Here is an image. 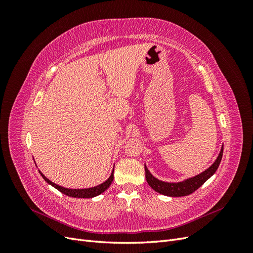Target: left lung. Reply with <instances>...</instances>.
Listing matches in <instances>:
<instances>
[{"label": "left lung", "instance_id": "1", "mask_svg": "<svg viewBox=\"0 0 253 253\" xmlns=\"http://www.w3.org/2000/svg\"><path fill=\"white\" fill-rule=\"evenodd\" d=\"M223 151H224V147H221V150H220V153H219L217 159L215 160V163H214L209 168V169H207L200 175H196V176H194V177L189 178L185 181L172 182V183L162 181V180L155 178L154 176H153L150 173V171L147 169V167H144L145 178H147L149 186L160 194H164L167 196H172V197L187 196L191 193H193L194 191H196L202 185H204V183L208 180L214 173L216 172L217 168L220 164L221 157H223Z\"/></svg>", "mask_w": 253, "mask_h": 253}]
</instances>
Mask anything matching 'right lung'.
<instances>
[{"mask_svg":"<svg viewBox=\"0 0 253 253\" xmlns=\"http://www.w3.org/2000/svg\"><path fill=\"white\" fill-rule=\"evenodd\" d=\"M40 174L42 175V177L44 178V180L46 181L47 183H49V185H51L52 187H55L57 190H59L61 193H63L67 196H71V197H78V198H91V197H95L99 194L103 193L104 191L108 189L111 183L114 179V170L110 176V178L108 180H105L103 183H101V185H99L97 187H94V188H88V189H66V188H63V187H60L58 185H56V183H53L52 181H50L48 178L45 177V176L40 172Z\"/></svg>","mask_w":253,"mask_h":253,"instance_id":"1","label":"right lung"}]
</instances>
